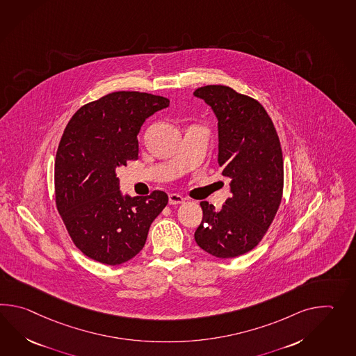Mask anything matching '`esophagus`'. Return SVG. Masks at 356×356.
Listing matches in <instances>:
<instances>
[{
	"label": "esophagus",
	"mask_w": 356,
	"mask_h": 356,
	"mask_svg": "<svg viewBox=\"0 0 356 356\" xmlns=\"http://www.w3.org/2000/svg\"><path fill=\"white\" fill-rule=\"evenodd\" d=\"M184 200H185V199H184L181 195H179V194H170V195H168V204H171V206L182 204Z\"/></svg>",
	"instance_id": "34e87169"
}]
</instances>
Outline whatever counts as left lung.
Returning <instances> with one entry per match:
<instances>
[{"label": "left lung", "mask_w": 356, "mask_h": 356, "mask_svg": "<svg viewBox=\"0 0 356 356\" xmlns=\"http://www.w3.org/2000/svg\"><path fill=\"white\" fill-rule=\"evenodd\" d=\"M212 108L218 127V166L231 197L221 211L202 202L194 238L217 258H235L258 245L277 213L284 189V159L273 122L261 103L225 86L194 92Z\"/></svg>", "instance_id": "obj_1"}]
</instances>
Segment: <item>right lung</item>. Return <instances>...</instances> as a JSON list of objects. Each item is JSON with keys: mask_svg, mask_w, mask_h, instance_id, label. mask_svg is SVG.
<instances>
[{"mask_svg": "<svg viewBox=\"0 0 356 356\" xmlns=\"http://www.w3.org/2000/svg\"><path fill=\"white\" fill-rule=\"evenodd\" d=\"M170 106L165 97L115 92L75 112L56 154V204L74 244L108 266L130 261L168 203L165 191L122 194L116 170L138 159L144 121Z\"/></svg>", "mask_w": 356, "mask_h": 356, "instance_id": "obj_1", "label": "right lung"}]
</instances>
